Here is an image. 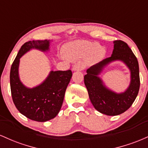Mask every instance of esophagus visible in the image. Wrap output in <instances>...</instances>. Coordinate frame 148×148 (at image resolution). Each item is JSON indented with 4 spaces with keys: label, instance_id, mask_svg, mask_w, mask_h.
<instances>
[{
    "label": "esophagus",
    "instance_id": "34e87169",
    "mask_svg": "<svg viewBox=\"0 0 148 148\" xmlns=\"http://www.w3.org/2000/svg\"><path fill=\"white\" fill-rule=\"evenodd\" d=\"M82 69L83 68L81 67V66L79 64H74V65L73 66L72 71H74V72H76V71H81Z\"/></svg>",
    "mask_w": 148,
    "mask_h": 148
}]
</instances>
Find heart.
<instances>
[{
  "instance_id": "b5f03b06",
  "label": "heart",
  "mask_w": 148,
  "mask_h": 148,
  "mask_svg": "<svg viewBox=\"0 0 148 148\" xmlns=\"http://www.w3.org/2000/svg\"><path fill=\"white\" fill-rule=\"evenodd\" d=\"M66 56L72 60H77L85 57L86 66H92L100 62L106 55V49L95 42L86 40H76L66 44L63 47Z\"/></svg>"
}]
</instances>
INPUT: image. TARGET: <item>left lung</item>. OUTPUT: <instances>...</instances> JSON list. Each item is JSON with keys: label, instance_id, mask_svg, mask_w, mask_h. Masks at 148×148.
Returning <instances> with one entry per match:
<instances>
[{"label": "left lung", "instance_id": "left-lung-1", "mask_svg": "<svg viewBox=\"0 0 148 148\" xmlns=\"http://www.w3.org/2000/svg\"><path fill=\"white\" fill-rule=\"evenodd\" d=\"M111 56L87 69L84 84L95 108L106 115H118L130 108L138 95L140 88L139 67L136 57L129 46L121 40L113 41ZM123 62L130 72V82L125 91L116 93L108 88L99 75L106 66L113 62Z\"/></svg>", "mask_w": 148, "mask_h": 148}]
</instances>
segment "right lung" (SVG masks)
<instances>
[{
    "mask_svg": "<svg viewBox=\"0 0 148 148\" xmlns=\"http://www.w3.org/2000/svg\"><path fill=\"white\" fill-rule=\"evenodd\" d=\"M52 42L53 40H45L25 42L18 51L10 69V88L13 102L22 115L34 121L47 122L58 114L72 74L71 70H52L41 84L28 88L20 79V58L33 49L49 52Z\"/></svg>",
    "mask_w": 148,
    "mask_h": 148,
    "instance_id": "right-lung-1",
    "label": "right lung"
}]
</instances>
